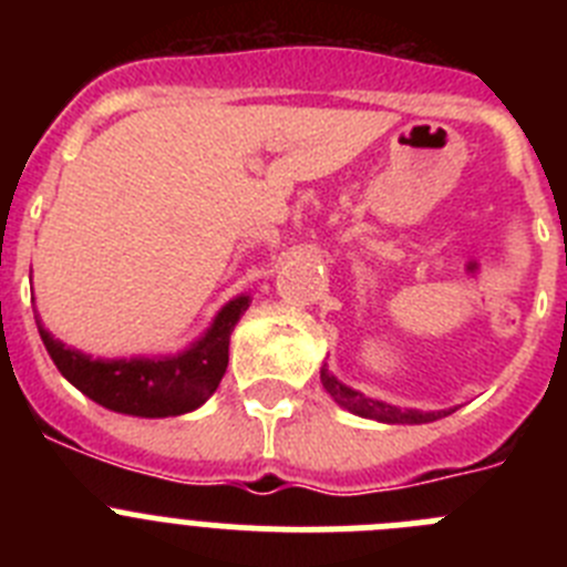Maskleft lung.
I'll return each mask as SVG.
<instances>
[{
  "label": "left lung",
  "mask_w": 567,
  "mask_h": 567,
  "mask_svg": "<svg viewBox=\"0 0 567 567\" xmlns=\"http://www.w3.org/2000/svg\"><path fill=\"white\" fill-rule=\"evenodd\" d=\"M320 383H323V389H327V392L332 394L343 409L360 414V417L380 420V423H432V420L452 414V412H414V409H398V405H389L383 403V400L365 398V394L354 392V389L340 383L338 378H332L327 369H320Z\"/></svg>",
  "instance_id": "1"
}]
</instances>
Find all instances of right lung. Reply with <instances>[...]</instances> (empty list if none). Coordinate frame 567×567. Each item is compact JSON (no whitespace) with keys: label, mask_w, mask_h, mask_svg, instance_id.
Here are the masks:
<instances>
[{"label":"right lung","mask_w":567,"mask_h":567,"mask_svg":"<svg viewBox=\"0 0 567 567\" xmlns=\"http://www.w3.org/2000/svg\"><path fill=\"white\" fill-rule=\"evenodd\" d=\"M247 307V295L229 300L198 343L162 360H93L50 338L42 323L39 334L59 372L99 405L133 417H175L198 409L218 389L229 363V334Z\"/></svg>","instance_id":"1"}]
</instances>
